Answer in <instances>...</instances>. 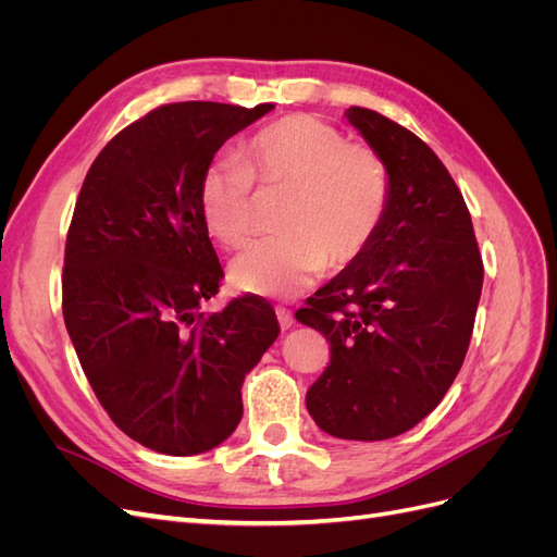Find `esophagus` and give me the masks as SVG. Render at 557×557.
<instances>
[{
	"instance_id": "34e87169",
	"label": "esophagus",
	"mask_w": 557,
	"mask_h": 557,
	"mask_svg": "<svg viewBox=\"0 0 557 557\" xmlns=\"http://www.w3.org/2000/svg\"><path fill=\"white\" fill-rule=\"evenodd\" d=\"M276 318H278V325H281V330H283V332H285V330H290V327H293V323H295L293 311H290V309H285V307H276Z\"/></svg>"
}]
</instances>
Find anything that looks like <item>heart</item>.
Masks as SVG:
<instances>
[{"instance_id":"heart-1","label":"heart","mask_w":557,"mask_h":557,"mask_svg":"<svg viewBox=\"0 0 557 557\" xmlns=\"http://www.w3.org/2000/svg\"><path fill=\"white\" fill-rule=\"evenodd\" d=\"M293 185L285 234L250 242L230 264L237 290L295 297L330 267H346L372 244L391 205V174L376 150L309 113L250 137L244 160L221 156L201 174L197 205L215 242L239 246L252 227V188Z\"/></svg>"}]
</instances>
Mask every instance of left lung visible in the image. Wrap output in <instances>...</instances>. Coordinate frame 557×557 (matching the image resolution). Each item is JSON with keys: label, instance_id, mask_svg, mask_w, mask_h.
Here are the masks:
<instances>
[{"label": "left lung", "instance_id": "1", "mask_svg": "<svg viewBox=\"0 0 557 557\" xmlns=\"http://www.w3.org/2000/svg\"><path fill=\"white\" fill-rule=\"evenodd\" d=\"M348 123L391 174L376 237L295 315L325 334L330 364L309 387L315 425L383 442L434 411L465 362L483 262L458 185L413 132L372 109Z\"/></svg>", "mask_w": 557, "mask_h": 557}]
</instances>
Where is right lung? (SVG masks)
Returning a JSON list of instances; mask_svg holds the SVG:
<instances>
[{"instance_id":"1","label":"right lung","mask_w":557,"mask_h":557,"mask_svg":"<svg viewBox=\"0 0 557 557\" xmlns=\"http://www.w3.org/2000/svg\"><path fill=\"white\" fill-rule=\"evenodd\" d=\"M272 109L160 107L117 132L83 181L64 248V325L99 404L150 450L223 444L244 416L246 374L281 332L256 295L199 311L223 278L199 215L201 174Z\"/></svg>"}]
</instances>
